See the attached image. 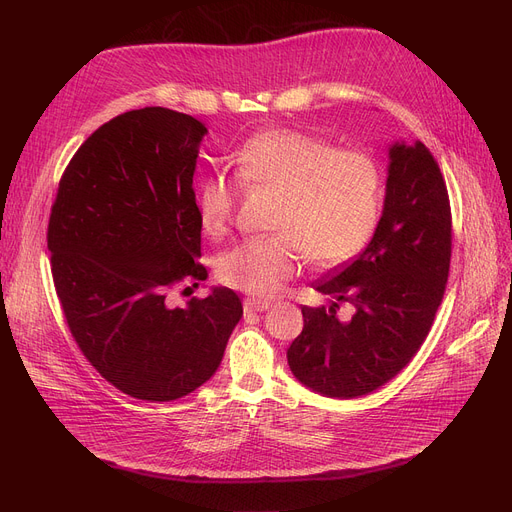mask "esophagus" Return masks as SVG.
Instances as JSON below:
<instances>
[{
  "label": "esophagus",
  "instance_id": "esophagus-1",
  "mask_svg": "<svg viewBox=\"0 0 512 512\" xmlns=\"http://www.w3.org/2000/svg\"><path fill=\"white\" fill-rule=\"evenodd\" d=\"M270 309L268 301H261V299H244V311L247 314H253V311H265Z\"/></svg>",
  "mask_w": 512,
  "mask_h": 512
}]
</instances>
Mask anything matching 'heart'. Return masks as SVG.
Returning a JSON list of instances; mask_svg holds the SVG:
<instances>
[{"mask_svg": "<svg viewBox=\"0 0 512 512\" xmlns=\"http://www.w3.org/2000/svg\"><path fill=\"white\" fill-rule=\"evenodd\" d=\"M247 188L280 192L268 236L236 244L219 257V280L257 299L282 291L303 261L330 268L358 255L379 226L383 171L364 150H337L311 133L261 129L232 157ZM238 198L236 184L215 173L201 184L196 209L209 236L224 234Z\"/></svg>", "mask_w": 512, "mask_h": 512, "instance_id": "obj_1", "label": "heart"}]
</instances>
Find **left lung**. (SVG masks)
Masks as SVG:
<instances>
[{
	"label": "left lung",
	"mask_w": 512,
	"mask_h": 512,
	"mask_svg": "<svg viewBox=\"0 0 512 512\" xmlns=\"http://www.w3.org/2000/svg\"><path fill=\"white\" fill-rule=\"evenodd\" d=\"M452 257L448 188L429 148L395 142L379 226L368 247L314 288L328 307H301L303 330L288 347L293 374L326 397H360L383 387L427 339ZM339 302L356 311L339 321Z\"/></svg>",
	"instance_id": "1"
}]
</instances>
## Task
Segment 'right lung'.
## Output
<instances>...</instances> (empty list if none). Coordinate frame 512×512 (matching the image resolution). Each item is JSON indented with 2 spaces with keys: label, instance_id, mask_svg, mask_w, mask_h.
<instances>
[{
  "label": "right lung",
  "instance_id": "right-lung-1",
  "mask_svg": "<svg viewBox=\"0 0 512 512\" xmlns=\"http://www.w3.org/2000/svg\"><path fill=\"white\" fill-rule=\"evenodd\" d=\"M205 133L177 110H129L81 144L52 205L48 251L71 335L110 385L146 402L207 383L242 318L226 286L184 307L165 299L207 280L192 188Z\"/></svg>",
  "mask_w": 512,
  "mask_h": 512
}]
</instances>
